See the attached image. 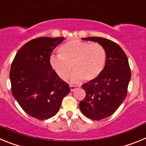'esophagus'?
I'll return each mask as SVG.
<instances>
[{
	"label": "esophagus",
	"instance_id": "obj_1",
	"mask_svg": "<svg viewBox=\"0 0 146 146\" xmlns=\"http://www.w3.org/2000/svg\"><path fill=\"white\" fill-rule=\"evenodd\" d=\"M76 88H76V86H70V90H71V91H74Z\"/></svg>",
	"mask_w": 146,
	"mask_h": 146
}]
</instances>
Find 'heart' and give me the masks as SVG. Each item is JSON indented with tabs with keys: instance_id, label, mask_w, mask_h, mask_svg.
<instances>
[{
	"instance_id": "1",
	"label": "heart",
	"mask_w": 146,
	"mask_h": 146,
	"mask_svg": "<svg viewBox=\"0 0 146 146\" xmlns=\"http://www.w3.org/2000/svg\"><path fill=\"white\" fill-rule=\"evenodd\" d=\"M58 52L59 55L50 56V66L62 80L69 78L72 66L74 71L71 77L72 83L96 79L106 64V50L97 42L72 39L62 44Z\"/></svg>"
}]
</instances>
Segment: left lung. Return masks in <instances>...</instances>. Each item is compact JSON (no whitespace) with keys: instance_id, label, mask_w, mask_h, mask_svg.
<instances>
[{"instance_id":"left-lung-1","label":"left lung","mask_w":146,"mask_h":146,"mask_svg":"<svg viewBox=\"0 0 146 146\" xmlns=\"http://www.w3.org/2000/svg\"><path fill=\"white\" fill-rule=\"evenodd\" d=\"M98 42L107 52L106 64L101 74L82 86L86 97L80 102V109L87 118L100 121L110 116L123 102L131 79L129 60L118 44L101 37L82 38Z\"/></svg>"}]
</instances>
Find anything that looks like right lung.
Masks as SVG:
<instances>
[{"mask_svg": "<svg viewBox=\"0 0 146 146\" xmlns=\"http://www.w3.org/2000/svg\"><path fill=\"white\" fill-rule=\"evenodd\" d=\"M64 37H38L18 50L9 73L11 93L27 114L38 120L55 115L70 92L50 66V58Z\"/></svg>", "mask_w": 146, "mask_h": 146, "instance_id": "right-lung-1", "label": "right lung"}]
</instances>
